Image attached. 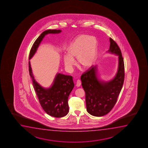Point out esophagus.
Returning <instances> with one entry per match:
<instances>
[{
	"mask_svg": "<svg viewBox=\"0 0 148 148\" xmlns=\"http://www.w3.org/2000/svg\"><path fill=\"white\" fill-rule=\"evenodd\" d=\"M81 81L80 80H77V82H76V86H77V87H79L80 85H81Z\"/></svg>",
	"mask_w": 148,
	"mask_h": 148,
	"instance_id": "esophagus-1",
	"label": "esophagus"
}]
</instances>
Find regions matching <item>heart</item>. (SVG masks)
I'll return each instance as SVG.
<instances>
[{
    "label": "heart",
    "mask_w": 148,
    "mask_h": 148,
    "mask_svg": "<svg viewBox=\"0 0 148 148\" xmlns=\"http://www.w3.org/2000/svg\"><path fill=\"white\" fill-rule=\"evenodd\" d=\"M67 53L63 57L64 63L68 70L71 71L77 58L79 65L89 68L94 64L97 55V41L94 37L81 35L74 39L67 48Z\"/></svg>",
    "instance_id": "heart-1"
}]
</instances>
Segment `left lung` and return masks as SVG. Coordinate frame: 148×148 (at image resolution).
Wrapping results in <instances>:
<instances>
[{
  "label": "left lung",
  "instance_id": "obj_1",
  "mask_svg": "<svg viewBox=\"0 0 148 148\" xmlns=\"http://www.w3.org/2000/svg\"><path fill=\"white\" fill-rule=\"evenodd\" d=\"M109 53L118 56L117 72L113 79L100 80L97 66H92L81 75L82 85L85 92L86 110L91 115L101 117L107 114L115 105L124 80V64L121 51L115 41L110 38Z\"/></svg>",
  "mask_w": 148,
  "mask_h": 148
}]
</instances>
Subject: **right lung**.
Here are the masks:
<instances>
[{
	"mask_svg": "<svg viewBox=\"0 0 148 148\" xmlns=\"http://www.w3.org/2000/svg\"><path fill=\"white\" fill-rule=\"evenodd\" d=\"M61 31L60 30H48L43 32L31 47L29 60L34 55L41 41L46 35L58 34ZM29 71L32 80L35 91L44 111L49 115L54 117H63L66 115L69 112L68 97L74 87L72 76L58 73L51 87L45 88L39 85L34 79L30 61H29Z\"/></svg>",
	"mask_w": 148,
	"mask_h": 148,
	"instance_id": "right-lung-1",
	"label": "right lung"
}]
</instances>
